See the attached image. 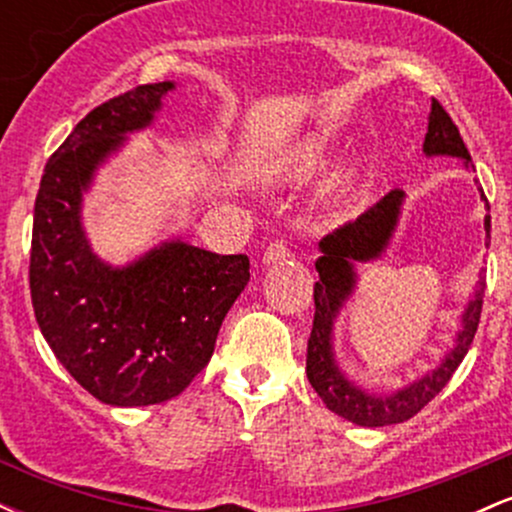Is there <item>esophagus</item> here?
Returning a JSON list of instances; mask_svg holds the SVG:
<instances>
[{"mask_svg":"<svg viewBox=\"0 0 512 512\" xmlns=\"http://www.w3.org/2000/svg\"><path fill=\"white\" fill-rule=\"evenodd\" d=\"M289 257H291V250H289V245H286V240H274V243H269L267 250H264L262 262L276 264V262L289 260Z\"/></svg>","mask_w":512,"mask_h":512,"instance_id":"1","label":"esophagus"}]
</instances>
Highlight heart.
<instances>
[{
    "mask_svg": "<svg viewBox=\"0 0 512 512\" xmlns=\"http://www.w3.org/2000/svg\"><path fill=\"white\" fill-rule=\"evenodd\" d=\"M332 149L330 134L315 129V132L301 134L296 142H291L274 158L272 173L276 178H289V180H301L313 175L322 163L327 161ZM342 185V182H339Z\"/></svg>",
    "mask_w": 512,
    "mask_h": 512,
    "instance_id": "heart-1",
    "label": "heart"
}]
</instances>
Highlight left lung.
Wrapping results in <instances>:
<instances>
[{
  "mask_svg": "<svg viewBox=\"0 0 512 512\" xmlns=\"http://www.w3.org/2000/svg\"><path fill=\"white\" fill-rule=\"evenodd\" d=\"M424 154L426 156H452L462 158V166L474 170L472 156H469L467 146H464L460 129L445 113L443 105L436 98L431 103V115H428V132L424 139ZM481 199L486 202L484 190ZM404 192L392 190L380 199L375 207H370L366 214H361L354 223L337 228L327 238L320 240V252L315 269L320 274V281H315V320L313 332L308 339V358H305V373H308L310 385L315 387L317 395L327 404V409L339 414L342 419L351 421L356 426L378 428L390 424H402L419 414L421 409L431 402L433 397L448 385L462 358L467 356L469 346H472L474 332L479 327L481 303H484L486 276L484 269L479 272L477 291H474L472 301L467 303L460 317V330L455 334V344L443 361L436 368L428 370L419 380L402 387V390L387 392V395H375V392L363 390L356 383H351L339 368L337 358H334V320H337L339 310L349 301L351 293L356 289V262L378 260L387 250L395 228L402 214ZM484 231H486V248L491 243V216H484Z\"/></svg>",
  "mask_w": 512,
  "mask_h": 512,
  "instance_id": "left-lung-1",
  "label": "left lung"
}]
</instances>
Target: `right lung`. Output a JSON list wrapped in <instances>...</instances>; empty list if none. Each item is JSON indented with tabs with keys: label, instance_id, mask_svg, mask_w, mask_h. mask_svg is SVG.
<instances>
[{
	"label": "right lung",
	"instance_id": "1",
	"mask_svg": "<svg viewBox=\"0 0 512 512\" xmlns=\"http://www.w3.org/2000/svg\"><path fill=\"white\" fill-rule=\"evenodd\" d=\"M173 81L137 86L88 113L50 156L33 211L31 298L57 361L110 407L178 397L214 354L250 281L248 255L168 240L113 267L88 243L81 202L98 168L146 129Z\"/></svg>",
	"mask_w": 512,
	"mask_h": 512
}]
</instances>
